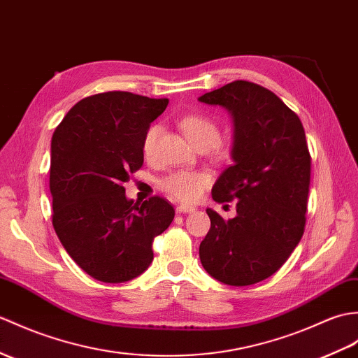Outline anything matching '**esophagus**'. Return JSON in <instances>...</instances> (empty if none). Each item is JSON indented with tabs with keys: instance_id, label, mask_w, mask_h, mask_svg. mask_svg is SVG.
Here are the masks:
<instances>
[{
	"instance_id": "1",
	"label": "esophagus",
	"mask_w": 358,
	"mask_h": 358,
	"mask_svg": "<svg viewBox=\"0 0 358 358\" xmlns=\"http://www.w3.org/2000/svg\"><path fill=\"white\" fill-rule=\"evenodd\" d=\"M177 212L178 213H192V212H195V207L187 206V204H180V206H177Z\"/></svg>"
}]
</instances>
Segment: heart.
Returning <instances> with one entry per match:
<instances>
[{
  "label": "heart",
  "instance_id": "obj_1",
  "mask_svg": "<svg viewBox=\"0 0 358 358\" xmlns=\"http://www.w3.org/2000/svg\"><path fill=\"white\" fill-rule=\"evenodd\" d=\"M180 128L185 132L186 138L196 149H210L217 145L221 151V146L217 143L220 138V127L218 123L206 117L201 114H187L180 120ZM162 132L160 124H151L145 132L143 140H141V151L146 159H152L155 154L157 138ZM210 182L209 173L206 172H192V171H180L173 172L169 177H166L162 182L163 189L172 198L180 199V201H195L201 195L203 189Z\"/></svg>",
  "mask_w": 358,
  "mask_h": 358
}]
</instances>
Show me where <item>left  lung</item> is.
Returning <instances> with one entry per match:
<instances>
[{
    "label": "left lung",
    "instance_id": "left-lung-1",
    "mask_svg": "<svg viewBox=\"0 0 358 358\" xmlns=\"http://www.w3.org/2000/svg\"><path fill=\"white\" fill-rule=\"evenodd\" d=\"M234 120V164L212 187L218 203L236 201V217L207 209L210 230L199 244L204 270L226 285L270 278L293 253L305 229L311 157L301 119L253 82L235 80L198 97Z\"/></svg>",
    "mask_w": 358,
    "mask_h": 358
}]
</instances>
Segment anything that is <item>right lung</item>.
Returning <instances> with one entry per match:
<instances>
[{
    "label": "right lung",
    "instance_id": "obj_1",
    "mask_svg": "<svg viewBox=\"0 0 358 358\" xmlns=\"http://www.w3.org/2000/svg\"><path fill=\"white\" fill-rule=\"evenodd\" d=\"M168 99L108 91L82 99L52 138L53 227L71 259L91 278L122 284L154 259L152 241L176 210L164 198L136 203L123 182L143 164L141 140Z\"/></svg>",
    "mask_w": 358,
    "mask_h": 358
}]
</instances>
